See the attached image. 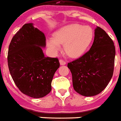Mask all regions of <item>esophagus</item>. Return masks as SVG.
<instances>
[{"instance_id":"obj_1","label":"esophagus","mask_w":121,"mask_h":121,"mask_svg":"<svg viewBox=\"0 0 121 121\" xmlns=\"http://www.w3.org/2000/svg\"><path fill=\"white\" fill-rule=\"evenodd\" d=\"M59 62H60V65H65L66 64V61H65L64 60H62V59H60V60H59Z\"/></svg>"}]
</instances>
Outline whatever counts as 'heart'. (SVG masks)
Wrapping results in <instances>:
<instances>
[{
  "label": "heart",
  "mask_w": 121,
  "mask_h": 121,
  "mask_svg": "<svg viewBox=\"0 0 121 121\" xmlns=\"http://www.w3.org/2000/svg\"><path fill=\"white\" fill-rule=\"evenodd\" d=\"M93 38V30L89 26L70 24L58 30L53 38L47 40V45L53 53H56L64 45V50L72 58L82 55L89 47Z\"/></svg>",
  "instance_id": "obj_1"
}]
</instances>
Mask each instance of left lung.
<instances>
[{"label": "left lung", "instance_id": "left-lung-1", "mask_svg": "<svg viewBox=\"0 0 121 121\" xmlns=\"http://www.w3.org/2000/svg\"><path fill=\"white\" fill-rule=\"evenodd\" d=\"M115 48L105 30L97 26L91 48L79 59L70 62L73 89L79 95L93 96L100 94L113 76Z\"/></svg>", "mask_w": 121, "mask_h": 121}]
</instances>
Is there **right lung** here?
Here are the masks:
<instances>
[{"mask_svg": "<svg viewBox=\"0 0 121 121\" xmlns=\"http://www.w3.org/2000/svg\"><path fill=\"white\" fill-rule=\"evenodd\" d=\"M45 36L32 23L25 24L9 45L8 65L14 83L21 92L34 98L51 91V81L60 66L57 58L45 57Z\"/></svg>", "mask_w": 121, "mask_h": 121, "instance_id": "obj_1", "label": "right lung"}]
</instances>
